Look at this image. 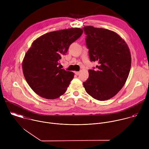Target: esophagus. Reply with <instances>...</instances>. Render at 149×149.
<instances>
[{
  "instance_id": "1",
  "label": "esophagus",
  "mask_w": 149,
  "mask_h": 149,
  "mask_svg": "<svg viewBox=\"0 0 149 149\" xmlns=\"http://www.w3.org/2000/svg\"><path fill=\"white\" fill-rule=\"evenodd\" d=\"M75 74L76 75H78L79 74V72H75Z\"/></svg>"
}]
</instances>
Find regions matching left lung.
I'll return each instance as SVG.
<instances>
[{"mask_svg": "<svg viewBox=\"0 0 149 149\" xmlns=\"http://www.w3.org/2000/svg\"><path fill=\"white\" fill-rule=\"evenodd\" d=\"M91 62L97 61V70H90L83 82L86 92L94 98L107 100L122 88L131 68V55L125 41L116 32L91 26L83 28Z\"/></svg>", "mask_w": 149, "mask_h": 149, "instance_id": "obj_1", "label": "left lung"}]
</instances>
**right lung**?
I'll return each instance as SVG.
<instances>
[{
    "mask_svg": "<svg viewBox=\"0 0 149 149\" xmlns=\"http://www.w3.org/2000/svg\"><path fill=\"white\" fill-rule=\"evenodd\" d=\"M82 32L80 28L54 31L33 41L25 55L22 69L26 82L38 95L55 99L66 92L74 74L61 69L59 62Z\"/></svg>",
    "mask_w": 149,
    "mask_h": 149,
    "instance_id": "right-lung-1",
    "label": "right lung"
}]
</instances>
